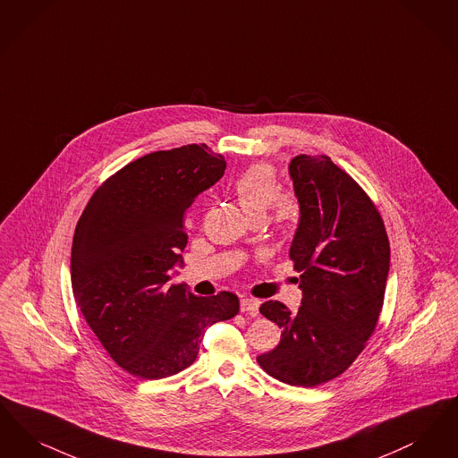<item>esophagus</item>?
Instances as JSON below:
<instances>
[{
  "instance_id": "1",
  "label": "esophagus",
  "mask_w": 458,
  "mask_h": 458,
  "mask_svg": "<svg viewBox=\"0 0 458 458\" xmlns=\"http://www.w3.org/2000/svg\"><path fill=\"white\" fill-rule=\"evenodd\" d=\"M259 299L253 298H242L241 299V311L242 313H250L253 317H257L259 313Z\"/></svg>"
}]
</instances>
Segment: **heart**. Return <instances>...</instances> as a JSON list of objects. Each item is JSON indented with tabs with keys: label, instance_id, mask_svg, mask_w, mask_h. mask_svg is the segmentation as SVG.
Segmentation results:
<instances>
[{
	"label": "heart",
	"instance_id": "b5f03b06",
	"mask_svg": "<svg viewBox=\"0 0 458 458\" xmlns=\"http://www.w3.org/2000/svg\"><path fill=\"white\" fill-rule=\"evenodd\" d=\"M233 193L251 220L263 219L270 207L272 222L280 231H285L298 219V201L291 193L279 191L277 173L270 164L259 162L242 171L233 184Z\"/></svg>",
	"mask_w": 458,
	"mask_h": 458
}]
</instances>
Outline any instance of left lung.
<instances>
[{
  "mask_svg": "<svg viewBox=\"0 0 458 458\" xmlns=\"http://www.w3.org/2000/svg\"><path fill=\"white\" fill-rule=\"evenodd\" d=\"M289 173L301 208L289 257L302 301L298 313L279 301L259 306L282 335L257 360L270 377L306 388L342 375L377 330L390 242L373 199L328 156L301 154Z\"/></svg>",
  "mask_w": 458,
  "mask_h": 458,
  "instance_id": "obj_1",
  "label": "left lung"
}]
</instances>
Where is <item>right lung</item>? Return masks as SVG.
I'll use <instances>...</instances> for the list:
<instances>
[{"label":"right lung","instance_id":"1","mask_svg":"<svg viewBox=\"0 0 458 458\" xmlns=\"http://www.w3.org/2000/svg\"><path fill=\"white\" fill-rule=\"evenodd\" d=\"M224 169L205 143L147 154L106 179L79 219L73 296L102 347L133 377L186 369L205 328L239 313L233 293L199 298L169 282L188 242L186 210Z\"/></svg>","mask_w":458,"mask_h":458}]
</instances>
